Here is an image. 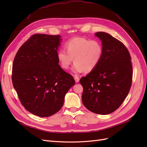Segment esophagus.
<instances>
[{
  "label": "esophagus",
  "mask_w": 147,
  "mask_h": 147,
  "mask_svg": "<svg viewBox=\"0 0 147 147\" xmlns=\"http://www.w3.org/2000/svg\"><path fill=\"white\" fill-rule=\"evenodd\" d=\"M74 79H75V82H76V83H78L79 82V80H80V78L78 77H77V76H75L74 77Z\"/></svg>",
  "instance_id": "1"
}]
</instances>
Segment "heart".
<instances>
[{"label":"heart","mask_w":147,"mask_h":147,"mask_svg":"<svg viewBox=\"0 0 147 147\" xmlns=\"http://www.w3.org/2000/svg\"><path fill=\"white\" fill-rule=\"evenodd\" d=\"M65 50L60 49L57 52V60L63 69H67L75 63V73L91 72L99 65L103 56L104 48L98 40H90L83 37H74L65 43Z\"/></svg>","instance_id":"1"}]
</instances>
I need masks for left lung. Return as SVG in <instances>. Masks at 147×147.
Wrapping results in <instances>:
<instances>
[{
    "label": "left lung",
    "mask_w": 147,
    "mask_h": 147,
    "mask_svg": "<svg viewBox=\"0 0 147 147\" xmlns=\"http://www.w3.org/2000/svg\"><path fill=\"white\" fill-rule=\"evenodd\" d=\"M103 56L97 67L80 80L83 86L82 102L97 114L115 112L127 97L132 84L131 57L124 44L112 35L98 32Z\"/></svg>",
    "instance_id": "obj_1"
}]
</instances>
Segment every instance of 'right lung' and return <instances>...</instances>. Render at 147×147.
<instances>
[{"mask_svg":"<svg viewBox=\"0 0 147 147\" xmlns=\"http://www.w3.org/2000/svg\"><path fill=\"white\" fill-rule=\"evenodd\" d=\"M59 35L35 34L17 51L12 66V83L24 107L40 117L62 108L64 97L74 85V77L59 65Z\"/></svg>","mask_w":147,"mask_h":147,"instance_id":"right-lung-1","label":"right lung"}]
</instances>
